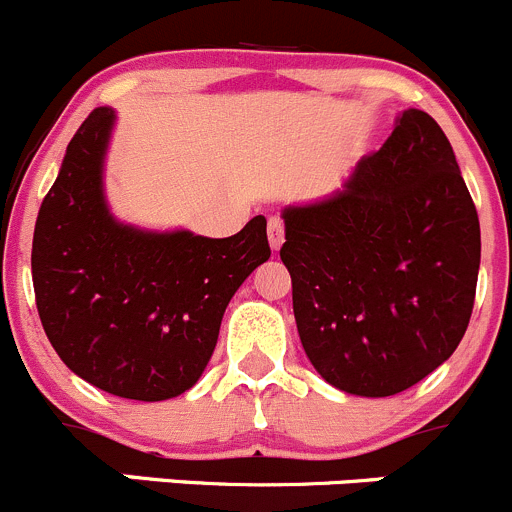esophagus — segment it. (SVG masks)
I'll use <instances>...</instances> for the list:
<instances>
[{"label":"esophagus","mask_w":512,"mask_h":512,"mask_svg":"<svg viewBox=\"0 0 512 512\" xmlns=\"http://www.w3.org/2000/svg\"><path fill=\"white\" fill-rule=\"evenodd\" d=\"M266 231H269V243H271V248H274V251H279L281 248V243H284V221H281V218H269V228H266Z\"/></svg>","instance_id":"1"}]
</instances>
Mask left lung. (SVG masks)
Here are the masks:
<instances>
[{
    "mask_svg": "<svg viewBox=\"0 0 512 512\" xmlns=\"http://www.w3.org/2000/svg\"><path fill=\"white\" fill-rule=\"evenodd\" d=\"M284 223L296 329L326 382L389 397L450 359L475 304L480 221L430 115L405 110L342 191Z\"/></svg>",
    "mask_w": 512,
    "mask_h": 512,
    "instance_id": "obj_1",
    "label": "left lung"
}]
</instances>
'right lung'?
Masks as SVG:
<instances>
[{
    "label": "right lung",
    "mask_w": 512,
    "mask_h": 512,
    "mask_svg": "<svg viewBox=\"0 0 512 512\" xmlns=\"http://www.w3.org/2000/svg\"><path fill=\"white\" fill-rule=\"evenodd\" d=\"M113 123L115 110L97 107L67 145L34 223V299L77 377L115 397L160 402L198 382L228 301L269 261L266 218L228 238L118 223L102 193Z\"/></svg>",
    "instance_id": "obj_1"
}]
</instances>
